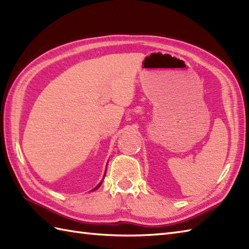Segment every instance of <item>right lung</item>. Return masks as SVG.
<instances>
[{
    "label": "right lung",
    "mask_w": 249,
    "mask_h": 249,
    "mask_svg": "<svg viewBox=\"0 0 249 249\" xmlns=\"http://www.w3.org/2000/svg\"><path fill=\"white\" fill-rule=\"evenodd\" d=\"M105 176H106V173H105ZM102 183H103V182H100V183H99V184L97 185V186H96V187H95V188H94L93 190H96L97 188H99V187H100V185H102Z\"/></svg>",
    "instance_id": "obj_1"
}]
</instances>
